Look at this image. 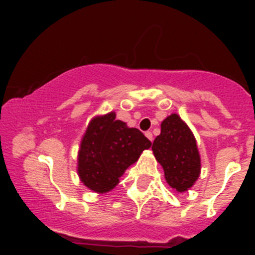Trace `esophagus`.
Wrapping results in <instances>:
<instances>
[{"label":"esophagus","instance_id":"esophagus-1","mask_svg":"<svg viewBox=\"0 0 255 255\" xmlns=\"http://www.w3.org/2000/svg\"><path fill=\"white\" fill-rule=\"evenodd\" d=\"M145 136H147V138L149 139L150 141L153 140V134H152V132H150V131H147V132H145Z\"/></svg>","mask_w":255,"mask_h":255}]
</instances>
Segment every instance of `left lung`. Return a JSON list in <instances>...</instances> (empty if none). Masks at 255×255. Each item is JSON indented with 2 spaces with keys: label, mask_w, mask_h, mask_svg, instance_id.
<instances>
[{
  "label": "left lung",
  "mask_w": 255,
  "mask_h": 255,
  "mask_svg": "<svg viewBox=\"0 0 255 255\" xmlns=\"http://www.w3.org/2000/svg\"><path fill=\"white\" fill-rule=\"evenodd\" d=\"M152 150L173 191L184 193L193 188L202 168L200 154L194 134L179 115L171 114L162 121Z\"/></svg>",
  "instance_id": "obj_1"
}]
</instances>
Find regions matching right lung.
Masks as SVG:
<instances>
[{
    "mask_svg": "<svg viewBox=\"0 0 255 255\" xmlns=\"http://www.w3.org/2000/svg\"><path fill=\"white\" fill-rule=\"evenodd\" d=\"M150 145L143 132L116 120L114 111L93 117L78 152L79 179L94 193H108Z\"/></svg>",
    "mask_w": 255,
    "mask_h": 255,
    "instance_id": "right-lung-1",
    "label": "right lung"
}]
</instances>
